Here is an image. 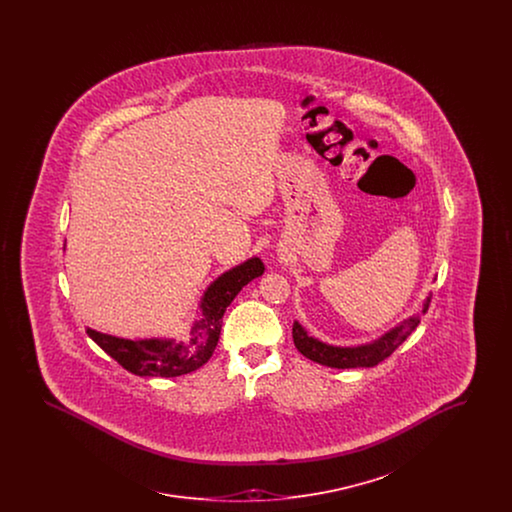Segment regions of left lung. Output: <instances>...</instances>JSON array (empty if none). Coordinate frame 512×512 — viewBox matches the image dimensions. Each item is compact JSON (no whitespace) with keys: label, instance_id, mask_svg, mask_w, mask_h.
I'll return each instance as SVG.
<instances>
[{"label":"left lung","instance_id":"8db88e82","mask_svg":"<svg viewBox=\"0 0 512 512\" xmlns=\"http://www.w3.org/2000/svg\"><path fill=\"white\" fill-rule=\"evenodd\" d=\"M430 297L424 303L422 313L428 311ZM420 318L413 317L405 320L401 326L382 336L380 340L361 347H334L322 341L309 338L307 332L301 328L299 322H293V343L295 347L311 361L318 365L332 366V368H359V366H376L388 359L391 353L413 334Z\"/></svg>","mask_w":512,"mask_h":512}]
</instances>
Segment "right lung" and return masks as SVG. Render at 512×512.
I'll return each mask as SVG.
<instances>
[{"mask_svg":"<svg viewBox=\"0 0 512 512\" xmlns=\"http://www.w3.org/2000/svg\"><path fill=\"white\" fill-rule=\"evenodd\" d=\"M263 272L265 265L257 257L224 272L203 295L201 317L195 320L190 334L184 336V340L132 341L99 334L92 328L86 332L107 355H111L122 368L136 376L174 378L194 372L211 359L219 343L222 315L226 307L245 284Z\"/></svg>","mask_w":512,"mask_h":512,"instance_id":"add662e5","label":"right lung"}]
</instances>
